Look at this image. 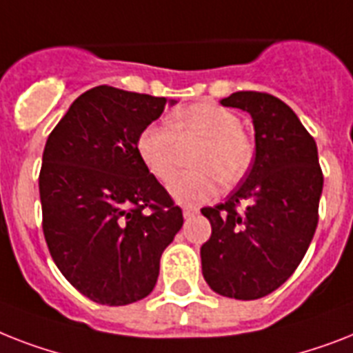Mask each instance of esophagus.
Instances as JSON below:
<instances>
[{"mask_svg": "<svg viewBox=\"0 0 353 353\" xmlns=\"http://www.w3.org/2000/svg\"><path fill=\"white\" fill-rule=\"evenodd\" d=\"M197 214V208H190V206H186L185 210H183V216L185 217H192Z\"/></svg>", "mask_w": 353, "mask_h": 353, "instance_id": "esophagus-1", "label": "esophagus"}]
</instances>
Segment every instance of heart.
Wrapping results in <instances>:
<instances>
[{
    "label": "heart",
    "mask_w": 353,
    "mask_h": 353,
    "mask_svg": "<svg viewBox=\"0 0 353 353\" xmlns=\"http://www.w3.org/2000/svg\"><path fill=\"white\" fill-rule=\"evenodd\" d=\"M199 143L192 167L170 185L177 201L199 205L217 190L241 181L254 159V141L241 128V119L214 101L179 108L167 123H150L137 136V154L157 181L170 183L177 174L183 147Z\"/></svg>",
    "instance_id": "1"
}]
</instances>
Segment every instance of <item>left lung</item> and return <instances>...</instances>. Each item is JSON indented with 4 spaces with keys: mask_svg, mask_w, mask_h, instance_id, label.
Segmentation results:
<instances>
[{
    "mask_svg": "<svg viewBox=\"0 0 353 353\" xmlns=\"http://www.w3.org/2000/svg\"><path fill=\"white\" fill-rule=\"evenodd\" d=\"M221 105L252 116L256 159L225 203L201 208L212 225L201 246L203 277L219 296L259 299L296 272L310 246L323 170L314 137L276 96L246 90Z\"/></svg>",
    "mask_w": 353,
    "mask_h": 353,
    "instance_id": "obj_1",
    "label": "left lung"
}]
</instances>
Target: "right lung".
I'll return each instance as SVG.
<instances>
[{
	"instance_id": "right-lung-1",
	"label": "right lung",
	"mask_w": 353,
	"mask_h": 353,
	"mask_svg": "<svg viewBox=\"0 0 353 353\" xmlns=\"http://www.w3.org/2000/svg\"><path fill=\"white\" fill-rule=\"evenodd\" d=\"M167 97L99 85L77 97L47 139L39 170L43 234L65 279L94 303L147 297L183 210L137 154Z\"/></svg>"
}]
</instances>
